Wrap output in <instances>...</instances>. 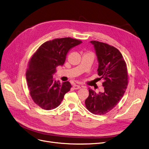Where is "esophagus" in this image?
Masks as SVG:
<instances>
[{"instance_id": "1", "label": "esophagus", "mask_w": 149, "mask_h": 149, "mask_svg": "<svg viewBox=\"0 0 149 149\" xmlns=\"http://www.w3.org/2000/svg\"><path fill=\"white\" fill-rule=\"evenodd\" d=\"M81 88V86L80 85H73V88L75 90H77V89H80Z\"/></svg>"}]
</instances>
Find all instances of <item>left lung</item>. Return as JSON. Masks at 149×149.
<instances>
[{"instance_id": "8db88e82", "label": "left lung", "mask_w": 149, "mask_h": 149, "mask_svg": "<svg viewBox=\"0 0 149 149\" xmlns=\"http://www.w3.org/2000/svg\"><path fill=\"white\" fill-rule=\"evenodd\" d=\"M97 55L99 79H103L104 91L96 93L89 89L85 107L95 115H104L114 108L123 97L128 85L127 65L121 52L107 43L91 41Z\"/></svg>"}]
</instances>
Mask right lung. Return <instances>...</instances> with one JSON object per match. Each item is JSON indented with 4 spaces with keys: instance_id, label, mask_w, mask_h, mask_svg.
I'll return each instance as SVG.
<instances>
[{
    "instance_id": "obj_1",
    "label": "right lung",
    "mask_w": 149,
    "mask_h": 149,
    "mask_svg": "<svg viewBox=\"0 0 149 149\" xmlns=\"http://www.w3.org/2000/svg\"><path fill=\"white\" fill-rule=\"evenodd\" d=\"M82 42L70 37L50 40L41 45L31 58L26 72V81L32 100L42 109L56 108L65 94L70 90V83L56 81L52 74L56 67L64 64L68 50Z\"/></svg>"
}]
</instances>
